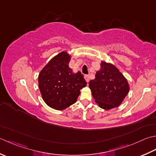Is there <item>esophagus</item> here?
<instances>
[{
  "instance_id": "obj_1",
  "label": "esophagus",
  "mask_w": 156,
  "mask_h": 156,
  "mask_svg": "<svg viewBox=\"0 0 156 156\" xmlns=\"http://www.w3.org/2000/svg\"><path fill=\"white\" fill-rule=\"evenodd\" d=\"M84 78L85 79V81H86V82L88 83L89 81H90V76L87 75H84Z\"/></svg>"
}]
</instances>
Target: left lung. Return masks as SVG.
I'll use <instances>...</instances> for the list:
<instances>
[{
    "mask_svg": "<svg viewBox=\"0 0 156 156\" xmlns=\"http://www.w3.org/2000/svg\"><path fill=\"white\" fill-rule=\"evenodd\" d=\"M101 69L89 83L92 96L100 108L110 110L119 106L129 91L128 81L112 63H100Z\"/></svg>",
    "mask_w": 156,
    "mask_h": 156,
    "instance_id": "1",
    "label": "left lung"
}]
</instances>
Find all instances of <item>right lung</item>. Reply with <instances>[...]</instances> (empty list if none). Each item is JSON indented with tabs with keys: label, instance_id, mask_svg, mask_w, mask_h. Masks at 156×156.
Instances as JSON below:
<instances>
[{
	"label": "right lung",
	"instance_id": "add662e5",
	"mask_svg": "<svg viewBox=\"0 0 156 156\" xmlns=\"http://www.w3.org/2000/svg\"><path fill=\"white\" fill-rule=\"evenodd\" d=\"M71 56L62 51L47 63L38 75L42 99L48 106L62 110L77 101L80 90L87 85L80 71L73 73L69 66Z\"/></svg>",
	"mask_w": 156,
	"mask_h": 156
}]
</instances>
